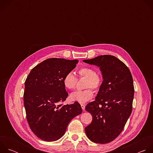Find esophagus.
Listing matches in <instances>:
<instances>
[{"label":"esophagus","mask_w":153,"mask_h":153,"mask_svg":"<svg viewBox=\"0 0 153 153\" xmlns=\"http://www.w3.org/2000/svg\"><path fill=\"white\" fill-rule=\"evenodd\" d=\"M81 107L82 108L83 110H85V105L83 104H81Z\"/></svg>","instance_id":"34e87169"}]
</instances>
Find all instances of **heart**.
<instances>
[{
	"instance_id": "b5f03b06",
	"label": "heart",
	"mask_w": 153,
	"mask_h": 153,
	"mask_svg": "<svg viewBox=\"0 0 153 153\" xmlns=\"http://www.w3.org/2000/svg\"><path fill=\"white\" fill-rule=\"evenodd\" d=\"M77 73L80 78L86 79L85 88L83 91H77L72 93L70 96L71 101L77 102L79 103H85L91 99L94 96L93 90L97 91L100 88L103 82L102 76L95 72V70L90 67H83L79 68ZM77 79L71 72H69L65 75L63 79V84L67 89L72 90L76 88Z\"/></svg>"
}]
</instances>
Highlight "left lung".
Here are the masks:
<instances>
[{"label": "left lung", "instance_id": "1", "mask_svg": "<svg viewBox=\"0 0 153 153\" xmlns=\"http://www.w3.org/2000/svg\"><path fill=\"white\" fill-rule=\"evenodd\" d=\"M83 62L99 67L103 77L95 100L85 107L93 116L85 128L86 134L95 143L111 142L121 133L131 114L134 93L131 73L123 62L111 55Z\"/></svg>", "mask_w": 153, "mask_h": 153}]
</instances>
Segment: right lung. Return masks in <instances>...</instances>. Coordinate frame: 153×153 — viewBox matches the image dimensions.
<instances>
[{"label":"right lung","mask_w":153,"mask_h":153,"mask_svg":"<svg viewBox=\"0 0 153 153\" xmlns=\"http://www.w3.org/2000/svg\"><path fill=\"white\" fill-rule=\"evenodd\" d=\"M78 62L48 59L33 68L25 80L24 103L27 119L33 133L41 140L53 142L61 138L70 121L82 112L77 102L60 103L68 96L63 79Z\"/></svg>","instance_id":"1"}]
</instances>
